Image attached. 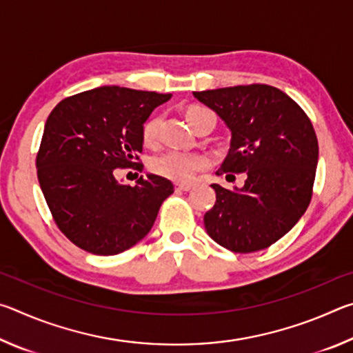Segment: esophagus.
Wrapping results in <instances>:
<instances>
[{
	"mask_svg": "<svg viewBox=\"0 0 353 353\" xmlns=\"http://www.w3.org/2000/svg\"><path fill=\"white\" fill-rule=\"evenodd\" d=\"M193 187H194V185L193 183H188V182H179V183H176V190H179V191H188V190H191Z\"/></svg>",
	"mask_w": 353,
	"mask_h": 353,
	"instance_id": "obj_1",
	"label": "esophagus"
}]
</instances>
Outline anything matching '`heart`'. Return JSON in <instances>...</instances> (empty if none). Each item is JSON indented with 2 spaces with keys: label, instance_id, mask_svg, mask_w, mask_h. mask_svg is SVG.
Instances as JSON below:
<instances>
[{
  "label": "heart",
  "instance_id": "obj_1",
  "mask_svg": "<svg viewBox=\"0 0 353 353\" xmlns=\"http://www.w3.org/2000/svg\"><path fill=\"white\" fill-rule=\"evenodd\" d=\"M201 112H205V109H191L188 112V119ZM160 124H162L160 117H152L151 119H148L145 128H143V140H145L146 145H152L157 140ZM149 166L159 176L172 179V181H190L196 172L207 168L208 160L198 154L171 149V151L155 155Z\"/></svg>",
  "mask_w": 353,
  "mask_h": 353
}]
</instances>
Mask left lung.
Wrapping results in <instances>:
<instances>
[{"mask_svg":"<svg viewBox=\"0 0 353 353\" xmlns=\"http://www.w3.org/2000/svg\"><path fill=\"white\" fill-rule=\"evenodd\" d=\"M193 97L232 134L216 174L246 172L241 188L212 183L216 202L204 216L207 234L234 252L270 248L296 225L312 201L319 155L312 121L288 94L265 83L193 92Z\"/></svg>","mask_w":353,"mask_h":353,"instance_id":"1","label":"left lung"}]
</instances>
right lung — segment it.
Returning a JSON list of instances; mask_svg holds the SVG:
<instances>
[{"label":"right lung","mask_w":353,"mask_h":353,"mask_svg":"<svg viewBox=\"0 0 353 353\" xmlns=\"http://www.w3.org/2000/svg\"><path fill=\"white\" fill-rule=\"evenodd\" d=\"M171 93L104 85L61 101L46 119L37 176L56 224L77 248L117 255L152 229L174 185L157 174L137 185L115 170L139 166L143 124Z\"/></svg>","instance_id":"1"}]
</instances>
